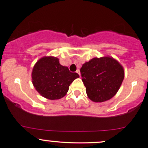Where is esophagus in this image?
I'll return each mask as SVG.
<instances>
[{
	"mask_svg": "<svg viewBox=\"0 0 148 148\" xmlns=\"http://www.w3.org/2000/svg\"><path fill=\"white\" fill-rule=\"evenodd\" d=\"M76 72H77V74H79V75H80V70H79V69H77V71H76Z\"/></svg>",
	"mask_w": 148,
	"mask_h": 148,
	"instance_id": "esophagus-1",
	"label": "esophagus"
}]
</instances>
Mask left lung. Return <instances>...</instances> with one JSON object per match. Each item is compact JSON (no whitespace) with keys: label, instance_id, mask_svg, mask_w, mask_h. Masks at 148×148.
I'll list each match as a JSON object with an SVG mask.
<instances>
[{"label":"left lung","instance_id":"left-lung-1","mask_svg":"<svg viewBox=\"0 0 148 148\" xmlns=\"http://www.w3.org/2000/svg\"><path fill=\"white\" fill-rule=\"evenodd\" d=\"M88 97L94 102H103L116 94L124 79V70L111 57L91 59L80 69Z\"/></svg>","mask_w":148,"mask_h":148}]
</instances>
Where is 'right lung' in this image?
I'll list each match as a JSON object with an SVG mask.
<instances>
[{"mask_svg":"<svg viewBox=\"0 0 148 148\" xmlns=\"http://www.w3.org/2000/svg\"><path fill=\"white\" fill-rule=\"evenodd\" d=\"M79 77L55 57H44L36 62L32 71L33 86L43 97L56 100L64 97L74 79Z\"/></svg>","mask_w":148,"mask_h":148,"instance_id":"add662e5","label":"right lung"}]
</instances>
